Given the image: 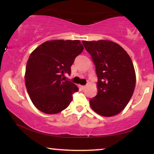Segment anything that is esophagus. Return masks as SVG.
Returning a JSON list of instances; mask_svg holds the SVG:
<instances>
[{
    "instance_id": "esophagus-1",
    "label": "esophagus",
    "mask_w": 154,
    "mask_h": 154,
    "mask_svg": "<svg viewBox=\"0 0 154 154\" xmlns=\"http://www.w3.org/2000/svg\"><path fill=\"white\" fill-rule=\"evenodd\" d=\"M80 88H81V89H85V88H86V85H80Z\"/></svg>"
}]
</instances>
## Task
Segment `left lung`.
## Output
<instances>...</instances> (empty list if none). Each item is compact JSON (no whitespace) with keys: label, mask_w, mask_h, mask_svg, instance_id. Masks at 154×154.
<instances>
[{"label":"left lung","mask_w":154,"mask_h":154,"mask_svg":"<svg viewBox=\"0 0 154 154\" xmlns=\"http://www.w3.org/2000/svg\"><path fill=\"white\" fill-rule=\"evenodd\" d=\"M97 76V94L90 100L91 108L103 117L121 112L132 96L136 73L130 57L118 44L109 40L83 41Z\"/></svg>","instance_id":"obj_1"}]
</instances>
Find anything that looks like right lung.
<instances>
[{
    "mask_svg": "<svg viewBox=\"0 0 154 154\" xmlns=\"http://www.w3.org/2000/svg\"><path fill=\"white\" fill-rule=\"evenodd\" d=\"M83 50L79 40L55 39L42 43L31 53L26 65L25 85L39 111L52 115L69 106L79 88L63 77L71 74L75 58Z\"/></svg>",
    "mask_w": 154,
    "mask_h": 154,
    "instance_id": "1",
    "label": "right lung"
}]
</instances>
